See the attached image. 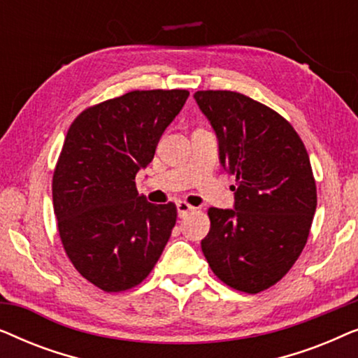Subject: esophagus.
Segmentation results:
<instances>
[{
    "instance_id": "obj_1",
    "label": "esophagus",
    "mask_w": 358,
    "mask_h": 358,
    "mask_svg": "<svg viewBox=\"0 0 358 358\" xmlns=\"http://www.w3.org/2000/svg\"><path fill=\"white\" fill-rule=\"evenodd\" d=\"M192 210H194V207H192V205H189L187 202H182V200H179V202H178V213H179L180 218L185 217V215H187L189 212H192Z\"/></svg>"
}]
</instances>
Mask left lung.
Listing matches in <instances>:
<instances>
[{
	"label": "left lung",
	"mask_w": 358,
	"mask_h": 358,
	"mask_svg": "<svg viewBox=\"0 0 358 358\" xmlns=\"http://www.w3.org/2000/svg\"><path fill=\"white\" fill-rule=\"evenodd\" d=\"M212 124L220 163L236 178L234 208H208L202 251L223 283L267 290L293 267L310 236L316 182L310 156L290 122L234 91H197Z\"/></svg>",
	"instance_id": "1"
}]
</instances>
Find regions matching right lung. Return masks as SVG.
Wrapping results in <instances>:
<instances>
[{"label": "right lung", "mask_w": 358, "mask_h": 358, "mask_svg": "<svg viewBox=\"0 0 358 358\" xmlns=\"http://www.w3.org/2000/svg\"><path fill=\"white\" fill-rule=\"evenodd\" d=\"M187 97L131 91L87 107L68 129L52 180L58 234L76 271L107 293L140 285L173 231L176 205L150 203L135 176Z\"/></svg>", "instance_id": "1"}]
</instances>
